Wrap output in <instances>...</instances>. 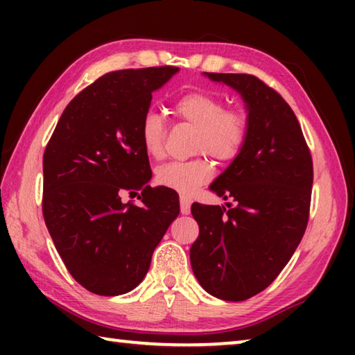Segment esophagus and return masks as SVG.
<instances>
[{"instance_id":"34e87169","label":"esophagus","mask_w":355,"mask_h":355,"mask_svg":"<svg viewBox=\"0 0 355 355\" xmlns=\"http://www.w3.org/2000/svg\"><path fill=\"white\" fill-rule=\"evenodd\" d=\"M180 211L182 214L191 213V200L186 196H180Z\"/></svg>"}]
</instances>
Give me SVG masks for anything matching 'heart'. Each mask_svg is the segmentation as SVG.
I'll return each mask as SVG.
<instances>
[{
	"instance_id": "heart-1",
	"label": "heart",
	"mask_w": 355,
	"mask_h": 355,
	"mask_svg": "<svg viewBox=\"0 0 355 355\" xmlns=\"http://www.w3.org/2000/svg\"><path fill=\"white\" fill-rule=\"evenodd\" d=\"M173 112L182 122L196 128L192 137L194 152H205L219 161H230L236 158L248 139V114L239 107H225L224 100L214 92H186L175 100ZM139 135L142 147L150 158H163L166 123L159 114L147 112L142 117ZM211 175V164L200 155L188 161H173L159 166L155 172V182L182 192L183 196H191Z\"/></svg>"
}]
</instances>
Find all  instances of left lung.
Masks as SVG:
<instances>
[{
  "instance_id": "obj_1",
  "label": "left lung",
  "mask_w": 355,
  "mask_h": 355,
  "mask_svg": "<svg viewBox=\"0 0 355 355\" xmlns=\"http://www.w3.org/2000/svg\"><path fill=\"white\" fill-rule=\"evenodd\" d=\"M205 75L241 94L249 133L209 186L235 205L192 203L199 238L191 245V266L211 296L239 302L271 285L297 249L309 222L313 161L279 92L254 75Z\"/></svg>"
}]
</instances>
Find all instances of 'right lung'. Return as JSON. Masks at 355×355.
<instances>
[{"instance_id": "right-lung-1", "label": "right lung", "mask_w": 355, "mask_h": 355, "mask_svg": "<svg viewBox=\"0 0 355 355\" xmlns=\"http://www.w3.org/2000/svg\"><path fill=\"white\" fill-rule=\"evenodd\" d=\"M177 67L110 71L65 107L44 153L42 211L78 284L119 296L141 284L156 245L180 213L175 191L152 188L141 122L152 92ZM141 191L139 207L119 194Z\"/></svg>"}]
</instances>
